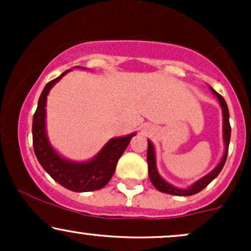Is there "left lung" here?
Returning a JSON list of instances; mask_svg holds the SVG:
<instances>
[{
  "label": "left lung",
  "instance_id": "1",
  "mask_svg": "<svg viewBox=\"0 0 251 251\" xmlns=\"http://www.w3.org/2000/svg\"><path fill=\"white\" fill-rule=\"evenodd\" d=\"M211 88V91L214 92L215 96L217 97L218 101H220L221 106H222V111H223V131H224V144H226V153H224L223 158H222L221 163L216 166L215 170H212L209 175H206L205 177H203L201 179L198 181H196L192 186H190L189 189H178L172 186L171 184L166 183L165 180L160 177L159 174H158L157 169H155V158H154V151H153V146H152L151 142L149 140L148 144V165H149V177L151 183L153 184V186L157 190H159L160 192H164V194H169V195H175V196H191L195 194H198V192L201 191L204 188L209 185L212 180L220 175V172L223 169L224 164H226V157H227V150H229V143H230V135H231V126H230L229 123V109H227V105L224 100V98L218 94L217 92L215 91L214 88Z\"/></svg>",
  "mask_w": 251,
  "mask_h": 251
}]
</instances>
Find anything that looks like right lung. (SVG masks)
Returning <instances> with one entry per match:
<instances>
[{
	"label": "right lung",
	"instance_id": "add662e5",
	"mask_svg": "<svg viewBox=\"0 0 251 251\" xmlns=\"http://www.w3.org/2000/svg\"><path fill=\"white\" fill-rule=\"evenodd\" d=\"M67 72L70 70L48 82L39 98L31 127L34 152L46 172H48V175L63 188L75 192L96 191L103 188L111 179L116 171L118 160L135 133L111 139L103 146L99 154L87 163H73L60 157L50 146L46 135V99L50 88Z\"/></svg>",
	"mask_w": 251,
	"mask_h": 251
}]
</instances>
